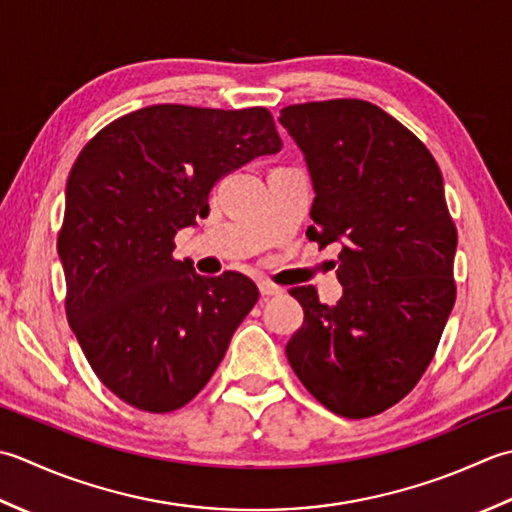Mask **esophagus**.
<instances>
[{
  "label": "esophagus",
  "mask_w": 512,
  "mask_h": 512,
  "mask_svg": "<svg viewBox=\"0 0 512 512\" xmlns=\"http://www.w3.org/2000/svg\"><path fill=\"white\" fill-rule=\"evenodd\" d=\"M258 289H260V296H263V298H271V296H280V294H285V289H283V287H278V285H274V283H260V285H258Z\"/></svg>",
  "instance_id": "34e87169"
}]
</instances>
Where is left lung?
I'll return each instance as SVG.
<instances>
[{
    "label": "left lung",
    "instance_id": "left-lung-1",
    "mask_svg": "<svg viewBox=\"0 0 512 512\" xmlns=\"http://www.w3.org/2000/svg\"><path fill=\"white\" fill-rule=\"evenodd\" d=\"M280 123L305 154L316 198L309 241L342 243V298L289 294L305 309L287 360L314 398L349 420L413 391L455 305L457 229L429 148L362 99L296 103Z\"/></svg>",
    "mask_w": 512,
    "mask_h": 512
}]
</instances>
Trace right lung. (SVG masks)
Here are the masks:
<instances>
[{
    "label": "right lung",
    "mask_w": 512,
    "mask_h": 512,
    "mask_svg": "<svg viewBox=\"0 0 512 512\" xmlns=\"http://www.w3.org/2000/svg\"><path fill=\"white\" fill-rule=\"evenodd\" d=\"M283 148L267 108L161 103L99 130L72 165L57 249L66 316L106 387L139 411L192 402L258 300L243 274L198 276L174 236L212 187Z\"/></svg>",
    "instance_id": "right-lung-1"
}]
</instances>
